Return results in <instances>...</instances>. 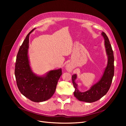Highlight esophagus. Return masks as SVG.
Wrapping results in <instances>:
<instances>
[{"instance_id": "34e87169", "label": "esophagus", "mask_w": 126, "mask_h": 126, "mask_svg": "<svg viewBox=\"0 0 126 126\" xmlns=\"http://www.w3.org/2000/svg\"><path fill=\"white\" fill-rule=\"evenodd\" d=\"M68 68H69V67H68V66L67 67V69H68Z\"/></svg>"}]
</instances>
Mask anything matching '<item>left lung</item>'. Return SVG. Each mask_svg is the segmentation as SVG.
I'll list each match as a JSON object with an SVG mask.
<instances>
[{
	"label": "left lung",
	"instance_id": "left-lung-1",
	"mask_svg": "<svg viewBox=\"0 0 126 126\" xmlns=\"http://www.w3.org/2000/svg\"><path fill=\"white\" fill-rule=\"evenodd\" d=\"M101 35L105 39V46L108 56L107 66L100 80L85 92H80L78 90L77 85L75 82L77 75H72V81L75 89L74 94L75 97L80 101L90 103L98 100L107 93L111 84L114 75L113 52L107 36L104 32H102Z\"/></svg>",
	"mask_w": 126,
	"mask_h": 126
}]
</instances>
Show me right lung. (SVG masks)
Masks as SVG:
<instances>
[{
    "label": "right lung",
    "instance_id": "add662e5",
    "mask_svg": "<svg viewBox=\"0 0 126 126\" xmlns=\"http://www.w3.org/2000/svg\"><path fill=\"white\" fill-rule=\"evenodd\" d=\"M35 29L27 35L19 49L15 75L20 93L30 100L39 102L49 99L54 94L62 71L61 68L50 70L44 76H38L32 71L28 56L29 38L30 34Z\"/></svg>",
    "mask_w": 126,
    "mask_h": 126
}]
</instances>
